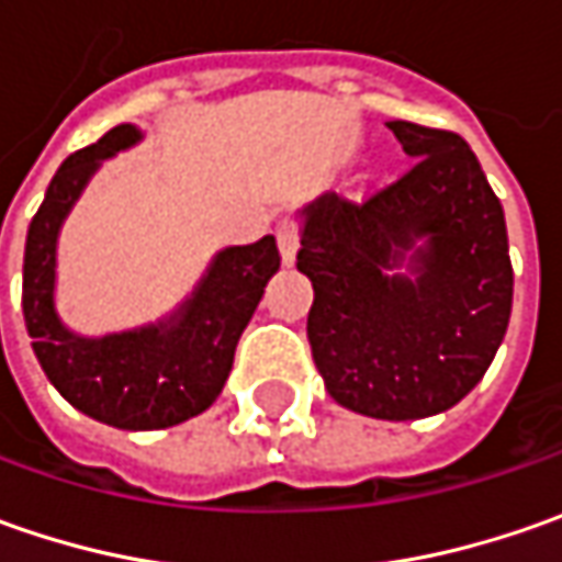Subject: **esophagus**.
Listing matches in <instances>:
<instances>
[{"instance_id": "34e87169", "label": "esophagus", "mask_w": 562, "mask_h": 562, "mask_svg": "<svg viewBox=\"0 0 562 562\" xmlns=\"http://www.w3.org/2000/svg\"><path fill=\"white\" fill-rule=\"evenodd\" d=\"M274 237H278V249H281L284 266H293L296 249H300V225L293 218H284L281 225L274 227Z\"/></svg>"}]
</instances>
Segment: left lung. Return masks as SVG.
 <instances>
[{"label":"left lung","mask_w":562,"mask_h":562,"mask_svg":"<svg viewBox=\"0 0 562 562\" xmlns=\"http://www.w3.org/2000/svg\"><path fill=\"white\" fill-rule=\"evenodd\" d=\"M387 127L409 168L359 203L328 193L306 205L296 269L313 281L306 335L328 394L406 422L482 381L507 335L513 266L504 205L469 143L413 121ZM406 255L417 278L387 276Z\"/></svg>","instance_id":"left-lung-1"}]
</instances>
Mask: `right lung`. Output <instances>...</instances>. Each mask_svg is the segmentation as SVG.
I'll use <instances>...</instances> for the list:
<instances>
[{
  "mask_svg": "<svg viewBox=\"0 0 562 562\" xmlns=\"http://www.w3.org/2000/svg\"><path fill=\"white\" fill-rule=\"evenodd\" d=\"M137 140L134 124H119L55 171L27 231L21 306L33 353L61 397L90 419L149 431L200 416L222 394L237 340L281 266V252L274 237L231 247L215 256L203 284L168 322L124 335H71L53 306L58 227L99 159Z\"/></svg>",
  "mask_w": 562,
  "mask_h": 562,
  "instance_id": "add662e5",
  "label": "right lung"
}]
</instances>
